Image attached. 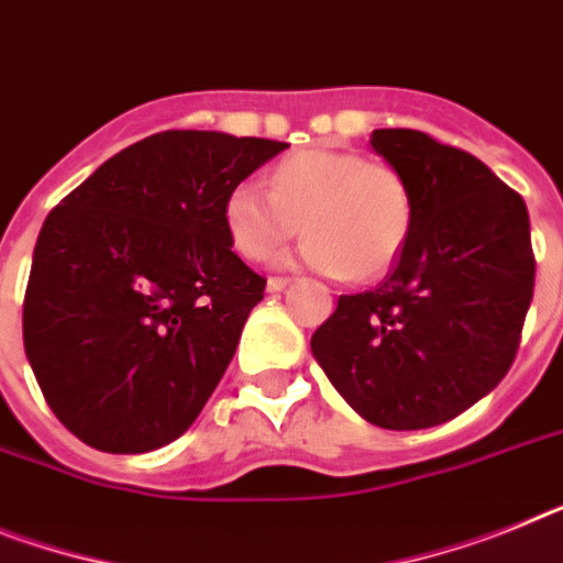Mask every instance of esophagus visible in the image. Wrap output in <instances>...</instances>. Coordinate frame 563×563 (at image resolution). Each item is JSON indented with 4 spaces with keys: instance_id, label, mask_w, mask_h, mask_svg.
Wrapping results in <instances>:
<instances>
[{
    "instance_id": "obj_1",
    "label": "esophagus",
    "mask_w": 563,
    "mask_h": 563,
    "mask_svg": "<svg viewBox=\"0 0 563 563\" xmlns=\"http://www.w3.org/2000/svg\"><path fill=\"white\" fill-rule=\"evenodd\" d=\"M287 285H290V278H282V276L267 278V290H271V292H282Z\"/></svg>"
}]
</instances>
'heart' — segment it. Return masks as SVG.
I'll return each mask as SVG.
<instances>
[{
	"mask_svg": "<svg viewBox=\"0 0 563 563\" xmlns=\"http://www.w3.org/2000/svg\"><path fill=\"white\" fill-rule=\"evenodd\" d=\"M233 250L271 258L305 228L301 262L321 273L373 282L405 253L416 219L412 187L393 165L353 151L307 147L282 158L271 187L235 181L222 205Z\"/></svg>",
	"mask_w": 563,
	"mask_h": 563,
	"instance_id": "heart-1",
	"label": "heart"
}]
</instances>
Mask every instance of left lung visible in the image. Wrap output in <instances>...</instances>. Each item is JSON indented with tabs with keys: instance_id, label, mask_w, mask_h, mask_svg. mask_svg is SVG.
Wrapping results in <instances>:
<instances>
[{
	"instance_id": "1",
	"label": "left lung",
	"mask_w": 563,
	"mask_h": 563,
	"mask_svg": "<svg viewBox=\"0 0 563 563\" xmlns=\"http://www.w3.org/2000/svg\"><path fill=\"white\" fill-rule=\"evenodd\" d=\"M405 173L416 219L376 290L341 296L310 339L330 384L384 430L444 424L496 390L516 358L536 285L530 216L470 153L421 131H373Z\"/></svg>"
}]
</instances>
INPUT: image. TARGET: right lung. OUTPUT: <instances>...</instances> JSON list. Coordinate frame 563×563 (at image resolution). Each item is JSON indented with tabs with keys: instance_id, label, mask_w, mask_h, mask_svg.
I'll list each match as a JSON object with an SVG mask.
<instances>
[{
	"instance_id": "right-lung-1",
	"label": "right lung",
	"mask_w": 563,
	"mask_h": 563,
	"mask_svg": "<svg viewBox=\"0 0 563 563\" xmlns=\"http://www.w3.org/2000/svg\"><path fill=\"white\" fill-rule=\"evenodd\" d=\"M285 142L165 131L96 167L33 247L22 335L56 419L104 453H151L222 382L264 278L222 205Z\"/></svg>"
}]
</instances>
